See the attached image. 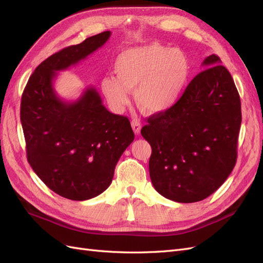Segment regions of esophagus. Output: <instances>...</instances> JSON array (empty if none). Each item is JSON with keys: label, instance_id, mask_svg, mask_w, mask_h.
I'll list each match as a JSON object with an SVG mask.
<instances>
[{"label": "esophagus", "instance_id": "obj_1", "mask_svg": "<svg viewBox=\"0 0 263 263\" xmlns=\"http://www.w3.org/2000/svg\"><path fill=\"white\" fill-rule=\"evenodd\" d=\"M132 127H133V130H134L135 134H136V135L140 134L141 124H140L139 121H137V119H134V121L132 122Z\"/></svg>", "mask_w": 263, "mask_h": 263}]
</instances>
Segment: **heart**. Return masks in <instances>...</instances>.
<instances>
[{"mask_svg": "<svg viewBox=\"0 0 263 263\" xmlns=\"http://www.w3.org/2000/svg\"><path fill=\"white\" fill-rule=\"evenodd\" d=\"M116 77H106L101 86L109 105L121 110L129 103V91L142 113L161 115L177 104L184 91L190 63L179 48L158 43L127 49L115 61Z\"/></svg>", "mask_w": 263, "mask_h": 263, "instance_id": "obj_1", "label": "heart"}]
</instances>
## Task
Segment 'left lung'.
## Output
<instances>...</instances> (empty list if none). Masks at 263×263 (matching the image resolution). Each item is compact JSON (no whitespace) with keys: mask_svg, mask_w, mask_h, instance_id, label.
<instances>
[{"mask_svg":"<svg viewBox=\"0 0 263 263\" xmlns=\"http://www.w3.org/2000/svg\"><path fill=\"white\" fill-rule=\"evenodd\" d=\"M216 54L170 110L148 118L141 135L151 146L149 173L165 198L194 203L213 194L232 173L241 124L240 98Z\"/></svg>","mask_w":263,"mask_h":263,"instance_id":"left-lung-1","label":"left lung"}]
</instances>
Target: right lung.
I'll list each match as a JSON object with an SVG mask.
<instances>
[{
	"label": "right lung",
	"mask_w": 263,
	"mask_h": 263,
	"mask_svg": "<svg viewBox=\"0 0 263 263\" xmlns=\"http://www.w3.org/2000/svg\"><path fill=\"white\" fill-rule=\"evenodd\" d=\"M109 37L110 31H103L50 55L35 69L22 95L27 160L47 186L72 201L104 192L135 138L128 118L108 112L94 86L72 102L53 89L59 71L85 59Z\"/></svg>",
	"instance_id": "add662e5"
}]
</instances>
